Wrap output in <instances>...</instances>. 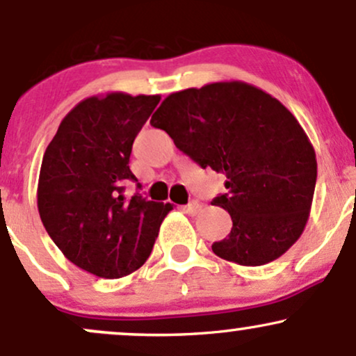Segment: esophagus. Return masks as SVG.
Instances as JSON below:
<instances>
[{
  "label": "esophagus",
  "mask_w": 356,
  "mask_h": 356,
  "mask_svg": "<svg viewBox=\"0 0 356 356\" xmlns=\"http://www.w3.org/2000/svg\"><path fill=\"white\" fill-rule=\"evenodd\" d=\"M201 209H202V206L197 201H192V202L187 204V206L182 207V211L187 212V214H189V216L199 214V212H201Z\"/></svg>",
  "instance_id": "obj_1"
}]
</instances>
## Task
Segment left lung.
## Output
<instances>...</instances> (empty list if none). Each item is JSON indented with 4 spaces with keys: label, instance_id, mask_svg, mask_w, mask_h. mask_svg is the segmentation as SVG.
Listing matches in <instances>:
<instances>
[{
    "label": "left lung",
    "instance_id": "1",
    "mask_svg": "<svg viewBox=\"0 0 356 356\" xmlns=\"http://www.w3.org/2000/svg\"><path fill=\"white\" fill-rule=\"evenodd\" d=\"M202 169L226 175L227 194L212 206L229 212L232 229L214 254L263 266L303 232L316 186V155L288 108L244 81H218L170 93L150 118Z\"/></svg>",
    "mask_w": 356,
    "mask_h": 356
}]
</instances>
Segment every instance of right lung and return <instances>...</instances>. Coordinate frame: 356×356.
I'll return each mask as SVG.
<instances>
[{"instance_id":"add662e5","label":"right lung","mask_w":356,"mask_h":356,"mask_svg":"<svg viewBox=\"0 0 356 356\" xmlns=\"http://www.w3.org/2000/svg\"><path fill=\"white\" fill-rule=\"evenodd\" d=\"M159 102L122 92L90 97L67 113L44 150L38 181L44 229L68 261L99 277L140 268L172 211L170 202L124 194L127 182H137L129 167L132 144Z\"/></svg>"}]
</instances>
